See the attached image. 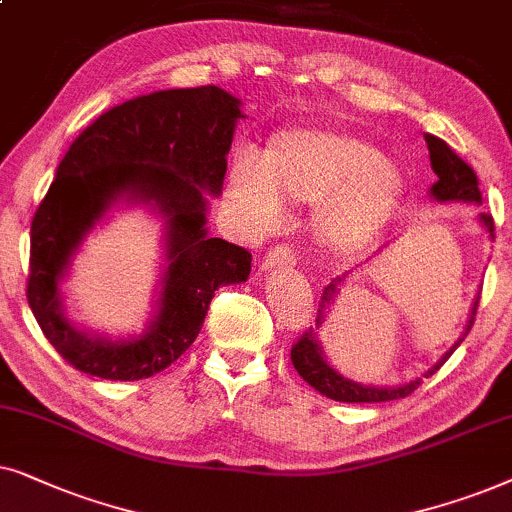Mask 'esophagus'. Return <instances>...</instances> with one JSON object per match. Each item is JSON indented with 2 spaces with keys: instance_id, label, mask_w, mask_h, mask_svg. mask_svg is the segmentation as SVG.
Masks as SVG:
<instances>
[{
  "instance_id": "obj_1",
  "label": "esophagus",
  "mask_w": 512,
  "mask_h": 512,
  "mask_svg": "<svg viewBox=\"0 0 512 512\" xmlns=\"http://www.w3.org/2000/svg\"><path fill=\"white\" fill-rule=\"evenodd\" d=\"M295 262H297V257H295V252H292V248H288V245H276V248H271L267 255H264L262 269L264 271L290 269V267H295Z\"/></svg>"
}]
</instances>
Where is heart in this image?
<instances>
[{"label":"heart","instance_id":"b5f03b06","mask_svg":"<svg viewBox=\"0 0 512 512\" xmlns=\"http://www.w3.org/2000/svg\"><path fill=\"white\" fill-rule=\"evenodd\" d=\"M403 196V177L372 142L327 128H288L267 154L238 152L229 166V203L252 231L285 222V204L316 206L313 234L330 252L372 243Z\"/></svg>","mask_w":512,"mask_h":512}]
</instances>
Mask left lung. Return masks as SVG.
Returning a JSON list of instances; mask_svg holds the SVG:
<instances>
[{
  "instance_id": "8db88e82",
  "label": "left lung",
  "mask_w": 512,
  "mask_h": 512,
  "mask_svg": "<svg viewBox=\"0 0 512 512\" xmlns=\"http://www.w3.org/2000/svg\"><path fill=\"white\" fill-rule=\"evenodd\" d=\"M426 145H428V154H431V168H433V173L438 175V182L431 187L433 199L440 203L461 201V203H478L480 206L482 194L478 189V175H475V170L470 168L468 163L463 161L445 140L426 133ZM480 224L485 227L487 234L494 238V217L487 213H480ZM344 278H346V274L335 278V281H332L323 290L316 327L323 325L325 309H330L332 299L337 297V290H339V285H342ZM478 302H480V297L475 299L463 337H466L470 327H473L475 311H478ZM463 337L445 353V356L438 360V363L431 367V370L424 374V377H431V374H435L442 365H445V360L452 356L456 346L463 342ZM290 358H292V365H295V370L299 372V377H302L306 384L316 388L318 393H323L325 398L339 400V403H386V400H400V398H407V395L417 391L421 384V379L417 377L414 381H407V384H400V386H365V384H358V381L342 377V374H339L335 367L325 360L323 346H320L318 335L313 327H309V330H306L304 335L297 339V344L292 346V351H290Z\"/></svg>"
}]
</instances>
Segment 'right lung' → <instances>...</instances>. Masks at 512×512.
I'll return each instance as SVG.
<instances>
[{"label": "right lung", "mask_w": 512, "mask_h": 512, "mask_svg": "<svg viewBox=\"0 0 512 512\" xmlns=\"http://www.w3.org/2000/svg\"><path fill=\"white\" fill-rule=\"evenodd\" d=\"M241 100L217 86L140 95L102 114L72 142L30 227L27 304L60 356L109 381L166 370L199 337L215 290L243 283L252 255L208 238V194L220 196ZM119 200L164 217L160 309L140 338L112 340L64 316L59 281L94 222Z\"/></svg>", "instance_id": "add662e5"}]
</instances>
